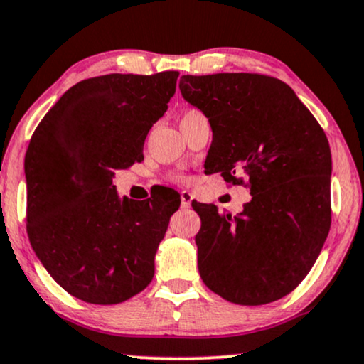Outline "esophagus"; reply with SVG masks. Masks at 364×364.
<instances>
[{
    "mask_svg": "<svg viewBox=\"0 0 364 364\" xmlns=\"http://www.w3.org/2000/svg\"><path fill=\"white\" fill-rule=\"evenodd\" d=\"M191 200H193V195L190 191H183L181 193V206H183V208H188V206L191 205Z\"/></svg>",
    "mask_w": 364,
    "mask_h": 364,
    "instance_id": "1",
    "label": "esophagus"
}]
</instances>
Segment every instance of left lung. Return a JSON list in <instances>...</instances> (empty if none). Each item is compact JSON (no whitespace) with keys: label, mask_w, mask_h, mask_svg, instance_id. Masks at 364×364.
Segmentation results:
<instances>
[{"label":"left lung","mask_w":364,"mask_h":364,"mask_svg":"<svg viewBox=\"0 0 364 364\" xmlns=\"http://www.w3.org/2000/svg\"><path fill=\"white\" fill-rule=\"evenodd\" d=\"M183 99L208 119L206 161L225 181L250 183L237 216L193 203L200 215L198 270L206 287L240 306L294 291L312 269L331 227V149L291 87L257 73L183 75Z\"/></svg>","instance_id":"1"}]
</instances>
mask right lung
<instances>
[{"label": "right lung", "instance_id": "right-lung-1", "mask_svg": "<svg viewBox=\"0 0 364 364\" xmlns=\"http://www.w3.org/2000/svg\"><path fill=\"white\" fill-rule=\"evenodd\" d=\"M178 72L82 80L48 110L25 156L28 238L55 282L90 304H119L148 287L179 198L119 196L116 169L144 159Z\"/></svg>", "mask_w": 364, "mask_h": 364}]
</instances>
